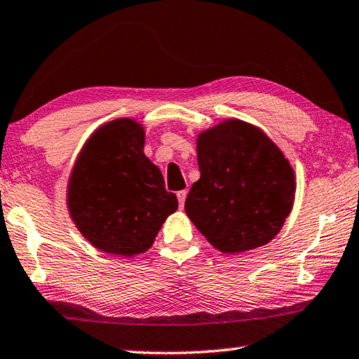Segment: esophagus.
<instances>
[{
	"mask_svg": "<svg viewBox=\"0 0 359 359\" xmlns=\"http://www.w3.org/2000/svg\"><path fill=\"white\" fill-rule=\"evenodd\" d=\"M185 198H187V191H185V190H182V191L177 193V200H179V206H180V208H184Z\"/></svg>",
	"mask_w": 359,
	"mask_h": 359,
	"instance_id": "obj_1",
	"label": "esophagus"
}]
</instances>
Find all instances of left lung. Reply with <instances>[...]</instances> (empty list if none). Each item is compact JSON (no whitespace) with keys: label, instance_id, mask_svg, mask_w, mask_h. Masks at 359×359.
<instances>
[{"label":"left lung","instance_id":"left-lung-1","mask_svg":"<svg viewBox=\"0 0 359 359\" xmlns=\"http://www.w3.org/2000/svg\"><path fill=\"white\" fill-rule=\"evenodd\" d=\"M201 177L185 212L224 254L264 246L283 229L295 196V174L275 142L241 119H224L196 137Z\"/></svg>","mask_w":359,"mask_h":359}]
</instances>
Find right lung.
I'll use <instances>...</instances> for the list:
<instances>
[{"mask_svg":"<svg viewBox=\"0 0 359 359\" xmlns=\"http://www.w3.org/2000/svg\"><path fill=\"white\" fill-rule=\"evenodd\" d=\"M144 145L139 121L113 119L90 134L72 169L68 212L78 231L102 252L135 257L149 251L164 220L179 208Z\"/></svg>","mask_w":359,"mask_h":359,"instance_id":"add662e5","label":"right lung"}]
</instances>
